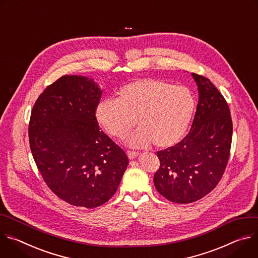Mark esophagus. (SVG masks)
Instances as JSON below:
<instances>
[{
    "label": "esophagus",
    "mask_w": 258,
    "mask_h": 258,
    "mask_svg": "<svg viewBox=\"0 0 258 258\" xmlns=\"http://www.w3.org/2000/svg\"><path fill=\"white\" fill-rule=\"evenodd\" d=\"M127 156H128V158H129V159H134V158H136V157L138 156V153L128 151V152H127Z\"/></svg>",
    "instance_id": "1"
}]
</instances>
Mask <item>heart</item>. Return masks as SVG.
<instances>
[{
  "label": "heart",
  "instance_id": "heart-1",
  "mask_svg": "<svg viewBox=\"0 0 258 258\" xmlns=\"http://www.w3.org/2000/svg\"><path fill=\"white\" fill-rule=\"evenodd\" d=\"M117 94V99H103L96 105L95 119L114 138H123L136 122L139 128L125 140L132 148L175 146L187 130L196 105L185 86L157 79L133 81Z\"/></svg>",
  "mask_w": 258,
  "mask_h": 258
}]
</instances>
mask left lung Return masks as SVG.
Masks as SVG:
<instances>
[{"mask_svg":"<svg viewBox=\"0 0 258 258\" xmlns=\"http://www.w3.org/2000/svg\"><path fill=\"white\" fill-rule=\"evenodd\" d=\"M199 100L188 134L157 152V190L174 203L187 204L209 194L221 179L230 158L233 123L228 105L209 79L191 74Z\"/></svg>","mask_w":258,"mask_h":258,"instance_id":"left-lung-1","label":"left lung"}]
</instances>
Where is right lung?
Returning a JSON list of instances; mask_svg holds the SVG:
<instances>
[{
  "label": "right lung",
  "instance_id": "1",
  "mask_svg": "<svg viewBox=\"0 0 258 258\" xmlns=\"http://www.w3.org/2000/svg\"><path fill=\"white\" fill-rule=\"evenodd\" d=\"M101 89L83 76H63L37 99L28 137L48 187L77 207H98L114 195L128 165L125 152L99 129Z\"/></svg>",
  "mask_w": 258,
  "mask_h": 258
}]
</instances>
